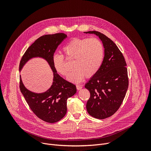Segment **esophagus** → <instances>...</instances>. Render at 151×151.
<instances>
[{"label": "esophagus", "mask_w": 151, "mask_h": 151, "mask_svg": "<svg viewBox=\"0 0 151 151\" xmlns=\"http://www.w3.org/2000/svg\"><path fill=\"white\" fill-rule=\"evenodd\" d=\"M76 89H77L78 90H80L81 89H82V85H76Z\"/></svg>", "instance_id": "obj_1"}]
</instances>
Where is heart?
I'll list each match as a JSON object with an SVG mask.
<instances>
[{
    "label": "heart",
    "instance_id": "b5f03b06",
    "mask_svg": "<svg viewBox=\"0 0 151 151\" xmlns=\"http://www.w3.org/2000/svg\"><path fill=\"white\" fill-rule=\"evenodd\" d=\"M64 56L73 60L75 68L69 74V81L78 83L86 76L90 78L99 70L104 57V47L96 37H74L63 48ZM62 54H55L52 57V64L55 70L62 76L69 74L70 66Z\"/></svg>",
    "mask_w": 151,
    "mask_h": 151
}]
</instances>
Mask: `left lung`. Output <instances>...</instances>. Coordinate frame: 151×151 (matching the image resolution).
<instances>
[{"instance_id": "8db88e82", "label": "left lung", "mask_w": 151, "mask_h": 151, "mask_svg": "<svg viewBox=\"0 0 151 151\" xmlns=\"http://www.w3.org/2000/svg\"><path fill=\"white\" fill-rule=\"evenodd\" d=\"M104 48V56L98 72L85 84L90 93L87 110L94 118L103 119L113 115L119 108L128 87L127 64L124 57L115 43L97 31Z\"/></svg>"}]
</instances>
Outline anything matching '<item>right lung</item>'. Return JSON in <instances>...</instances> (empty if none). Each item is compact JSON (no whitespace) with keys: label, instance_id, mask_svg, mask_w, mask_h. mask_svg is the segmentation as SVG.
Returning a JSON list of instances; mask_svg holds the SVG:
<instances>
[{"label":"right lung","instance_id":"1","mask_svg":"<svg viewBox=\"0 0 151 151\" xmlns=\"http://www.w3.org/2000/svg\"><path fill=\"white\" fill-rule=\"evenodd\" d=\"M67 37L63 33L42 36L28 48L19 62V70L30 58H45L53 71L54 79L51 88L43 93H34L25 88L19 76V89L32 112L40 119L54 123L61 119L67 112L68 99L76 92L75 85L61 78L54 68L52 57L58 46Z\"/></svg>","mask_w":151,"mask_h":151}]
</instances>
